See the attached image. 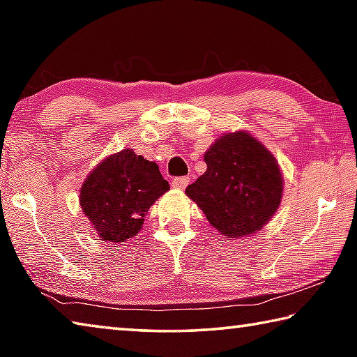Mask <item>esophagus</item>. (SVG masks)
I'll return each instance as SVG.
<instances>
[{
    "label": "esophagus",
    "instance_id": "1",
    "mask_svg": "<svg viewBox=\"0 0 357 357\" xmlns=\"http://www.w3.org/2000/svg\"><path fill=\"white\" fill-rule=\"evenodd\" d=\"M189 183H190V178L189 176H179V178H174L172 181V185H173V189L184 190Z\"/></svg>",
    "mask_w": 357,
    "mask_h": 357
}]
</instances>
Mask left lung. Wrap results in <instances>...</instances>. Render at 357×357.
Wrapping results in <instances>:
<instances>
[{"label": "left lung", "instance_id": "8db88e82", "mask_svg": "<svg viewBox=\"0 0 357 357\" xmlns=\"http://www.w3.org/2000/svg\"><path fill=\"white\" fill-rule=\"evenodd\" d=\"M208 170L185 189L211 225L228 238L258 231L279 208L283 178L275 157L244 130L217 138Z\"/></svg>", "mask_w": 357, "mask_h": 357}]
</instances>
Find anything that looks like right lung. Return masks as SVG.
<instances>
[{
  "mask_svg": "<svg viewBox=\"0 0 357 357\" xmlns=\"http://www.w3.org/2000/svg\"><path fill=\"white\" fill-rule=\"evenodd\" d=\"M168 189L159 165L128 148L108 155L88 174L80 204L102 239L124 244L137 236L148 209Z\"/></svg>",
  "mask_w": 357,
  "mask_h": 357,
  "instance_id": "add662e5",
  "label": "right lung"
}]
</instances>
